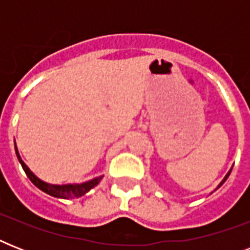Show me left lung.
I'll use <instances>...</instances> for the list:
<instances>
[{
    "label": "left lung",
    "instance_id": "left-lung-1",
    "mask_svg": "<svg viewBox=\"0 0 250 250\" xmlns=\"http://www.w3.org/2000/svg\"><path fill=\"white\" fill-rule=\"evenodd\" d=\"M231 171H232V168H229V172H227V174H226V176H225V178H223V180H222V182L219 183V184H218V187H217V188H215V189H218V188H219V187H221V186H223V183H225L226 180H227V178H229V174H231Z\"/></svg>",
    "mask_w": 250,
    "mask_h": 250
}]
</instances>
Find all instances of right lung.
<instances>
[{
  "label": "right lung",
  "instance_id": "1",
  "mask_svg": "<svg viewBox=\"0 0 250 250\" xmlns=\"http://www.w3.org/2000/svg\"><path fill=\"white\" fill-rule=\"evenodd\" d=\"M15 153H17L19 164L21 165V167H23V170H24V172L29 178V180H31L39 189H41L46 194H50L53 197L63 198V200L79 198L82 197V196H84L85 193H88V192H89L92 188H94V187L97 186L98 183L102 180V178H104V175H101V176L90 179L88 182L79 183V184H50V183H46L44 182V180H41L40 178H37L36 175L29 170V167L23 162V160H21V156H19L17 144H15Z\"/></svg>",
  "mask_w": 250,
  "mask_h": 250
}]
</instances>
